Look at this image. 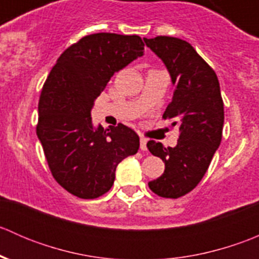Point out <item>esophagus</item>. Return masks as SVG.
Listing matches in <instances>:
<instances>
[{"mask_svg":"<svg viewBox=\"0 0 259 259\" xmlns=\"http://www.w3.org/2000/svg\"><path fill=\"white\" fill-rule=\"evenodd\" d=\"M146 143H148V140L145 139V138H140V150H143V151H145L146 149Z\"/></svg>","mask_w":259,"mask_h":259,"instance_id":"esophagus-1","label":"esophagus"}]
</instances>
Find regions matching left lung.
<instances>
[{
  "label": "left lung",
  "mask_w": 259,
  "mask_h": 259,
  "mask_svg": "<svg viewBox=\"0 0 259 259\" xmlns=\"http://www.w3.org/2000/svg\"><path fill=\"white\" fill-rule=\"evenodd\" d=\"M144 42L170 75L174 95L163 117L180 132L174 148L148 142L149 151L165 164L164 173L148 185L159 197L176 199L197 187L219 148L223 100L215 72L189 42L170 36L144 38Z\"/></svg>",
  "instance_id": "left-lung-1"
}]
</instances>
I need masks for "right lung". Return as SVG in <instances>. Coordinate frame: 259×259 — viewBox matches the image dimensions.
<instances>
[{"mask_svg": "<svg viewBox=\"0 0 259 259\" xmlns=\"http://www.w3.org/2000/svg\"><path fill=\"white\" fill-rule=\"evenodd\" d=\"M143 55L139 36L94 33L65 50L44 83L36 134L52 177L81 199L109 192L117 164L139 150L134 130L95 127L91 110L115 72Z\"/></svg>", "mask_w": 259, "mask_h": 259, "instance_id": "1", "label": "right lung"}]
</instances>
